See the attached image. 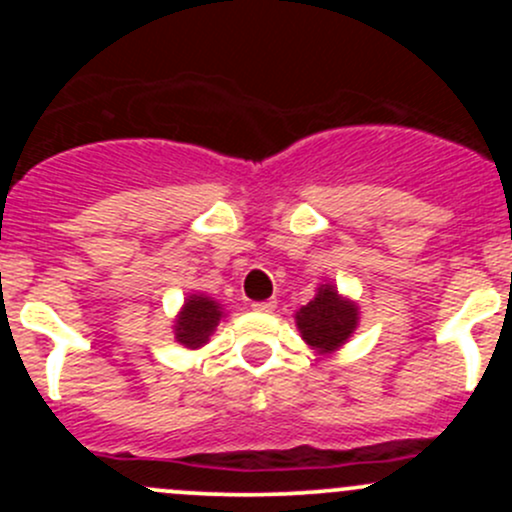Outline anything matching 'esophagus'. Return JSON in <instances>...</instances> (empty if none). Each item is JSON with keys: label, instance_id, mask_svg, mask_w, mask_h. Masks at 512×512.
I'll use <instances>...</instances> for the list:
<instances>
[{"label": "esophagus", "instance_id": "34e87169", "mask_svg": "<svg viewBox=\"0 0 512 512\" xmlns=\"http://www.w3.org/2000/svg\"><path fill=\"white\" fill-rule=\"evenodd\" d=\"M275 307H277L275 299H267V302H255V304H252V309H255V312H262V314L275 312Z\"/></svg>", "mask_w": 512, "mask_h": 512}]
</instances>
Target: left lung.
<instances>
[{"label": "left lung", "instance_id": "left-lung-1", "mask_svg": "<svg viewBox=\"0 0 512 512\" xmlns=\"http://www.w3.org/2000/svg\"><path fill=\"white\" fill-rule=\"evenodd\" d=\"M294 324L309 349L319 356H332L352 339L359 327V304L339 294V289L327 282L319 285L314 299L294 314Z\"/></svg>", "mask_w": 512, "mask_h": 512}]
</instances>
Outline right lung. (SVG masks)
Returning a JSON list of instances; mask_svg holds the SVG:
<instances>
[{
	"instance_id": "add662e5",
	"label": "right lung",
	"mask_w": 512,
	"mask_h": 512,
	"mask_svg": "<svg viewBox=\"0 0 512 512\" xmlns=\"http://www.w3.org/2000/svg\"><path fill=\"white\" fill-rule=\"evenodd\" d=\"M223 317L225 309L215 297H208V294L203 292L188 294L183 307H180V312L175 314V342L183 344L185 349L205 347Z\"/></svg>"
}]
</instances>
